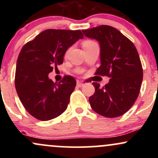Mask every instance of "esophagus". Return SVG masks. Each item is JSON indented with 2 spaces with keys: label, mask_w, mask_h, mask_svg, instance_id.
<instances>
[{
  "label": "esophagus",
  "mask_w": 158,
  "mask_h": 158,
  "mask_svg": "<svg viewBox=\"0 0 158 158\" xmlns=\"http://www.w3.org/2000/svg\"><path fill=\"white\" fill-rule=\"evenodd\" d=\"M85 85V83L83 82V81H77V86L79 87H83Z\"/></svg>",
  "instance_id": "34e87169"
}]
</instances>
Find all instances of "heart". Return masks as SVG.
I'll list each match as a JSON object with an SVG mask.
<instances>
[{
  "label": "heart",
  "mask_w": 158,
  "mask_h": 158,
  "mask_svg": "<svg viewBox=\"0 0 158 158\" xmlns=\"http://www.w3.org/2000/svg\"><path fill=\"white\" fill-rule=\"evenodd\" d=\"M94 44H97V43H95L94 41H91V40H85V41H83L82 43V47L83 48H90V47L93 46Z\"/></svg>",
  "instance_id": "b5f03b06"
}]
</instances>
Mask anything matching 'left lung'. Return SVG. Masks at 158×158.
Segmentation results:
<instances>
[{
    "mask_svg": "<svg viewBox=\"0 0 158 158\" xmlns=\"http://www.w3.org/2000/svg\"><path fill=\"white\" fill-rule=\"evenodd\" d=\"M100 45L101 65L95 74L110 77L100 88L94 82L95 93L89 97L94 111L106 117L122 116L135 104L143 81V68L135 44L118 30L108 25L82 30Z\"/></svg>",
    "mask_w": 158,
    "mask_h": 158,
    "instance_id": "obj_1",
    "label": "left lung"
}]
</instances>
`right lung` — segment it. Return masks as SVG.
<instances>
[{"label": "right lung", "instance_id": "add662e5", "mask_svg": "<svg viewBox=\"0 0 158 158\" xmlns=\"http://www.w3.org/2000/svg\"><path fill=\"white\" fill-rule=\"evenodd\" d=\"M79 39H83L81 30L48 29L21 49L16 64L15 89L25 109L35 118L50 120L68 108L75 79L64 76L55 83L48 74L62 64L65 52Z\"/></svg>", "mask_w": 158, "mask_h": 158}]
</instances>
